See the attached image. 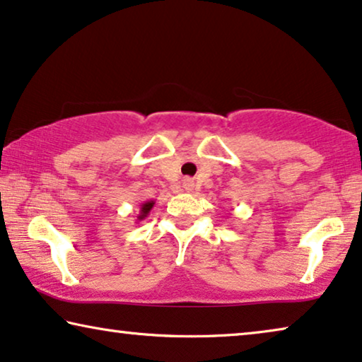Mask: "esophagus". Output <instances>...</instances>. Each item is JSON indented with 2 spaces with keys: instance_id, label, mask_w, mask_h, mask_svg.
<instances>
[{
  "instance_id": "1",
  "label": "esophagus",
  "mask_w": 362,
  "mask_h": 362,
  "mask_svg": "<svg viewBox=\"0 0 362 362\" xmlns=\"http://www.w3.org/2000/svg\"><path fill=\"white\" fill-rule=\"evenodd\" d=\"M183 187H185V190H192V187H193L192 179H185V182H183Z\"/></svg>"
}]
</instances>
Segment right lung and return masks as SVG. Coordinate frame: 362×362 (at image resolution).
I'll return each instance as SVG.
<instances>
[{"instance_id": "right-lung-1", "label": "right lung", "mask_w": 362, "mask_h": 362, "mask_svg": "<svg viewBox=\"0 0 362 362\" xmlns=\"http://www.w3.org/2000/svg\"><path fill=\"white\" fill-rule=\"evenodd\" d=\"M154 205H156V202H154V200H149V202H144V203H142V205H141V210H139V216H137V221L144 220V218L151 213L152 208H154Z\"/></svg>"}]
</instances>
